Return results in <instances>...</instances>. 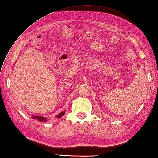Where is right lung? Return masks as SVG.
<instances>
[{
	"label": "right lung",
	"mask_w": 158,
	"mask_h": 158,
	"mask_svg": "<svg viewBox=\"0 0 158 158\" xmlns=\"http://www.w3.org/2000/svg\"><path fill=\"white\" fill-rule=\"evenodd\" d=\"M64 113H65V111H63V112H62L60 114H59L58 115H57L56 117H58V118H60V117H61L62 115H64ZM32 118H33V119H38L39 121H40V122H43V121H44V122H46V118H45V117H39V116H32Z\"/></svg>",
	"instance_id": "obj_1"
}]
</instances>
